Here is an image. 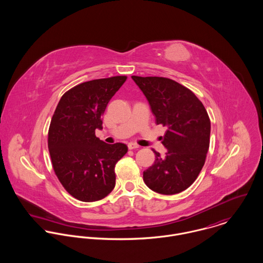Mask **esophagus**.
<instances>
[{"instance_id": "34e87169", "label": "esophagus", "mask_w": 263, "mask_h": 263, "mask_svg": "<svg viewBox=\"0 0 263 263\" xmlns=\"http://www.w3.org/2000/svg\"><path fill=\"white\" fill-rule=\"evenodd\" d=\"M127 147H128L129 150H134V149H138L140 146L137 145V144H135V143H129V144L127 145Z\"/></svg>"}]
</instances>
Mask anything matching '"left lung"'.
Listing matches in <instances>:
<instances>
[{
	"label": "left lung",
	"mask_w": 263,
	"mask_h": 263,
	"mask_svg": "<svg viewBox=\"0 0 263 263\" xmlns=\"http://www.w3.org/2000/svg\"><path fill=\"white\" fill-rule=\"evenodd\" d=\"M149 101L156 123L167 127L165 157L154 151V164L144 171L153 191L175 194L189 187L201 171L210 147L211 120L201 101L181 84L163 77L132 76Z\"/></svg>",
	"instance_id": "obj_1"
}]
</instances>
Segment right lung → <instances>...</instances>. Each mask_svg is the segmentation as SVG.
<instances>
[{"label":"right lung","instance_id":"right-lung-1","mask_svg":"<svg viewBox=\"0 0 263 263\" xmlns=\"http://www.w3.org/2000/svg\"><path fill=\"white\" fill-rule=\"evenodd\" d=\"M126 76L81 83L67 91L52 115L48 150L55 175L64 188L81 201H96L115 186V164L127 147L109 145L95 136L102 115Z\"/></svg>","mask_w":263,"mask_h":263}]
</instances>
